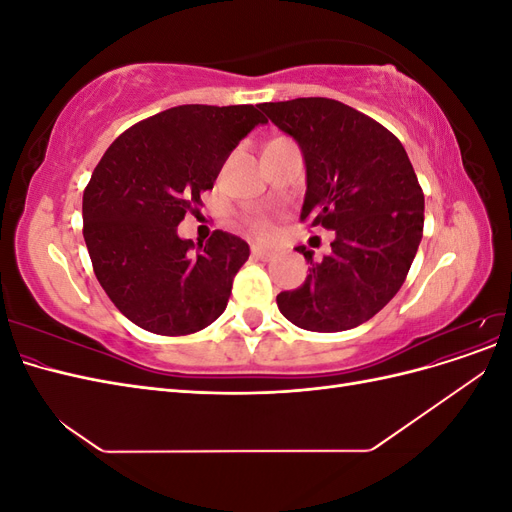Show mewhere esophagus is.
<instances>
[{
    "label": "esophagus",
    "mask_w": 512,
    "mask_h": 512,
    "mask_svg": "<svg viewBox=\"0 0 512 512\" xmlns=\"http://www.w3.org/2000/svg\"><path fill=\"white\" fill-rule=\"evenodd\" d=\"M252 256H254L256 260H271L275 254L269 252V250H265V247L254 245V247H252Z\"/></svg>",
    "instance_id": "esophagus-1"
}]
</instances>
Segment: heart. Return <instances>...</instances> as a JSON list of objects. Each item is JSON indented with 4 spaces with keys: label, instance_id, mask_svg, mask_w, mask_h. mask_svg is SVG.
<instances>
[{
    "label": "heart",
    "instance_id": "1",
    "mask_svg": "<svg viewBox=\"0 0 512 512\" xmlns=\"http://www.w3.org/2000/svg\"><path fill=\"white\" fill-rule=\"evenodd\" d=\"M250 228L256 232V235H267V232H269V224L265 220L250 222Z\"/></svg>",
    "mask_w": 512,
    "mask_h": 512
}]
</instances>
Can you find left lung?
Wrapping results in <instances>:
<instances>
[{"mask_svg": "<svg viewBox=\"0 0 512 512\" xmlns=\"http://www.w3.org/2000/svg\"><path fill=\"white\" fill-rule=\"evenodd\" d=\"M260 111L297 141L307 173L301 220L335 230L331 254L297 290L277 294L299 329L337 333L374 318L406 282L423 239L425 196L408 153L384 126L329 98L265 102Z\"/></svg>", "mask_w": 512, "mask_h": 512, "instance_id": "obj_1", "label": "left lung"}]
</instances>
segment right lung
<instances>
[{"label": "right lung", "mask_w": 512, "mask_h": 512, "mask_svg": "<svg viewBox=\"0 0 512 512\" xmlns=\"http://www.w3.org/2000/svg\"><path fill=\"white\" fill-rule=\"evenodd\" d=\"M258 123L252 104H183L136 123L98 162L83 237L100 286L136 327L175 337L222 316L250 245L215 230L196 247L177 226Z\"/></svg>", "instance_id": "right-lung-1"}]
</instances>
